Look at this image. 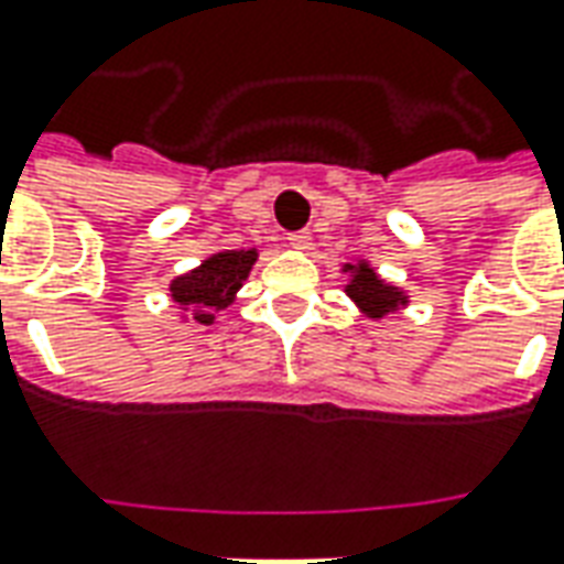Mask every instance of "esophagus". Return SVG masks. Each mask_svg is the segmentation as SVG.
Returning <instances> with one entry per match:
<instances>
[{"mask_svg":"<svg viewBox=\"0 0 564 564\" xmlns=\"http://www.w3.org/2000/svg\"><path fill=\"white\" fill-rule=\"evenodd\" d=\"M286 241H290V247H295V250H308V247H311V231H293V235H290Z\"/></svg>","mask_w":564,"mask_h":564,"instance_id":"obj_1","label":"esophagus"}]
</instances>
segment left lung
<instances>
[{"mask_svg":"<svg viewBox=\"0 0 564 564\" xmlns=\"http://www.w3.org/2000/svg\"><path fill=\"white\" fill-rule=\"evenodd\" d=\"M348 293L350 299H354L366 314H372V317H384V314L397 308V305H400V299H403V295L397 293L393 286L378 281L376 271L366 269V265L364 269H357L354 281L348 283Z\"/></svg>","mask_w":564,"mask_h":564,"instance_id":"8db88e82","label":"left lung"}]
</instances>
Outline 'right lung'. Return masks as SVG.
<instances>
[{
    "instance_id": "1",
    "label": "right lung",
    "mask_w": 564,
    "mask_h": 564,
    "mask_svg": "<svg viewBox=\"0 0 564 564\" xmlns=\"http://www.w3.org/2000/svg\"><path fill=\"white\" fill-rule=\"evenodd\" d=\"M253 262V250H228V253L210 256L200 269L173 281V302L183 311H192L198 323H210L214 311L226 308L231 295L238 293Z\"/></svg>"
}]
</instances>
